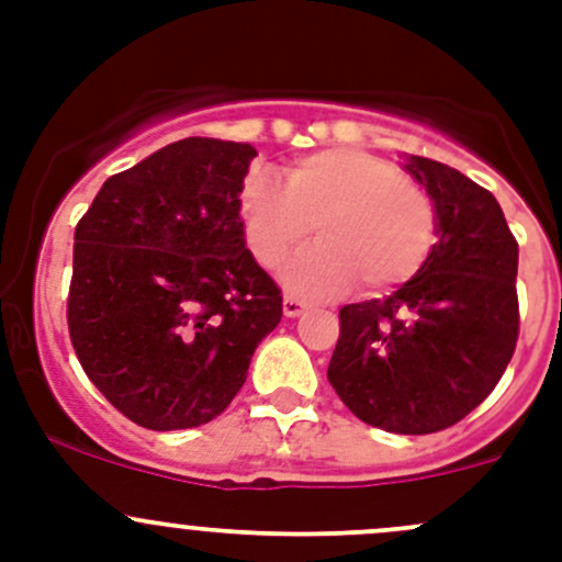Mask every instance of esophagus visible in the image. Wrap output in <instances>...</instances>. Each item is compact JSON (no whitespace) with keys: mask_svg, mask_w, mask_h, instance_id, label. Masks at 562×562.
<instances>
[{"mask_svg":"<svg viewBox=\"0 0 562 562\" xmlns=\"http://www.w3.org/2000/svg\"><path fill=\"white\" fill-rule=\"evenodd\" d=\"M304 307H307V304L296 296H285V302H282V313H285L288 317H299L304 313Z\"/></svg>","mask_w":562,"mask_h":562,"instance_id":"esophagus-1","label":"esophagus"}]
</instances>
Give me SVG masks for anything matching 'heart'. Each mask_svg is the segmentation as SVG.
Masks as SVG:
<instances>
[{
	"mask_svg": "<svg viewBox=\"0 0 562 562\" xmlns=\"http://www.w3.org/2000/svg\"><path fill=\"white\" fill-rule=\"evenodd\" d=\"M239 220L249 252L266 269H280L315 225L321 245L285 271V285L310 299L337 296L356 280L370 293L405 285L438 239L429 192L394 162L348 146L291 160L282 187L252 176Z\"/></svg>",
	"mask_w": 562,
	"mask_h": 562,
	"instance_id": "obj_1",
	"label": "heart"
}]
</instances>
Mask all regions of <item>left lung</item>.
Wrapping results in <instances>:
<instances>
[{
  "label": "left lung",
  "instance_id": "8db88e82",
  "mask_svg": "<svg viewBox=\"0 0 562 562\" xmlns=\"http://www.w3.org/2000/svg\"><path fill=\"white\" fill-rule=\"evenodd\" d=\"M405 171L429 192L438 245L386 299L345 304L328 383L364 424L429 435L479 407L519 337V245L501 203L457 168L411 155Z\"/></svg>",
  "mask_w": 562,
  "mask_h": 562
}]
</instances>
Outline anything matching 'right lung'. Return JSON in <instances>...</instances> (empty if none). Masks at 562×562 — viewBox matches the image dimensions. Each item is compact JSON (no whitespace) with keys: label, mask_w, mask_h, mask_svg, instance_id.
I'll use <instances>...</instances> for the list:
<instances>
[{"label":"right lung","mask_w":562,"mask_h":562,"mask_svg":"<svg viewBox=\"0 0 562 562\" xmlns=\"http://www.w3.org/2000/svg\"><path fill=\"white\" fill-rule=\"evenodd\" d=\"M249 144L184 138L113 173L76 225L67 326L89 381L138 427L217 418L282 317L239 220Z\"/></svg>","instance_id":"obj_1"}]
</instances>
